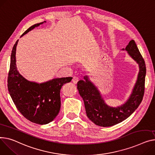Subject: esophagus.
<instances>
[{
  "label": "esophagus",
  "mask_w": 155,
  "mask_h": 155,
  "mask_svg": "<svg viewBox=\"0 0 155 155\" xmlns=\"http://www.w3.org/2000/svg\"><path fill=\"white\" fill-rule=\"evenodd\" d=\"M78 78L77 77H74V78H73V79H72V82H73L74 84H77V82L78 81Z\"/></svg>",
  "instance_id": "esophagus-1"
}]
</instances>
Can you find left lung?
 <instances>
[{"instance_id":"left-lung-1","label":"left lung","mask_w":155,"mask_h":155,"mask_svg":"<svg viewBox=\"0 0 155 155\" xmlns=\"http://www.w3.org/2000/svg\"><path fill=\"white\" fill-rule=\"evenodd\" d=\"M125 50L138 64L140 71L132 94L124 105L117 108L107 105L99 91L88 80L87 76L84 77L85 80H80L77 83V89L84 101L87 115L97 125L111 127L122 122L137 109L142 101L145 93L147 71L145 60L134 40L130 41Z\"/></svg>"}]
</instances>
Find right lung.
Returning a JSON list of instances; mask_svg holds the SVG:
<instances>
[{
    "label": "right lung",
    "mask_w": 155,
    "mask_h": 155,
    "mask_svg": "<svg viewBox=\"0 0 155 155\" xmlns=\"http://www.w3.org/2000/svg\"><path fill=\"white\" fill-rule=\"evenodd\" d=\"M43 23L31 26L22 36ZM18 41L14 44L10 56L7 79L9 94L17 110L25 118L37 124H47L58 114L61 106L60 90L64 84L71 81L72 77L54 78L40 84L27 80L19 74L16 67Z\"/></svg>",
    "instance_id": "1"
}]
</instances>
